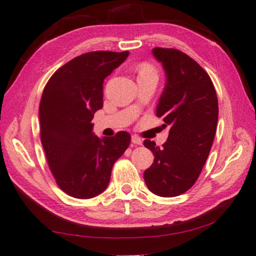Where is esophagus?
Wrapping results in <instances>:
<instances>
[{"label": "esophagus", "mask_w": 256, "mask_h": 256, "mask_svg": "<svg viewBox=\"0 0 256 256\" xmlns=\"http://www.w3.org/2000/svg\"><path fill=\"white\" fill-rule=\"evenodd\" d=\"M132 143L134 144H138V145H142V140L138 135H132Z\"/></svg>", "instance_id": "1"}]
</instances>
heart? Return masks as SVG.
I'll return each mask as SVG.
<instances>
[{"label": "heart", "mask_w": 256, "mask_h": 256, "mask_svg": "<svg viewBox=\"0 0 256 256\" xmlns=\"http://www.w3.org/2000/svg\"><path fill=\"white\" fill-rule=\"evenodd\" d=\"M146 71H154V70L152 68L151 65H148V64L142 65L141 68H140V73H141V72H146Z\"/></svg>", "instance_id": "obj_1"}]
</instances>
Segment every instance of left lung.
<instances>
[{
	"label": "left lung",
	"mask_w": 256,
	"mask_h": 256,
	"mask_svg": "<svg viewBox=\"0 0 256 256\" xmlns=\"http://www.w3.org/2000/svg\"><path fill=\"white\" fill-rule=\"evenodd\" d=\"M152 53L166 75L156 115L170 132L162 148L144 141L154 155L144 181L152 193L172 198L191 188L201 174L216 132L218 103L211 78L192 58L175 48H154Z\"/></svg>",
	"instance_id": "1"
}]
</instances>
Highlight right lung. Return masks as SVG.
Here are the masks:
<instances>
[{
    "mask_svg": "<svg viewBox=\"0 0 256 256\" xmlns=\"http://www.w3.org/2000/svg\"><path fill=\"white\" fill-rule=\"evenodd\" d=\"M128 51L88 52L55 72L40 102L41 142L58 188L76 198H91L108 188L113 164L131 143L128 132L100 138L94 113L103 108V82Z\"/></svg>",
    "mask_w": 256,
    "mask_h": 256,
    "instance_id": "obj_1",
    "label": "right lung"
}]
</instances>
